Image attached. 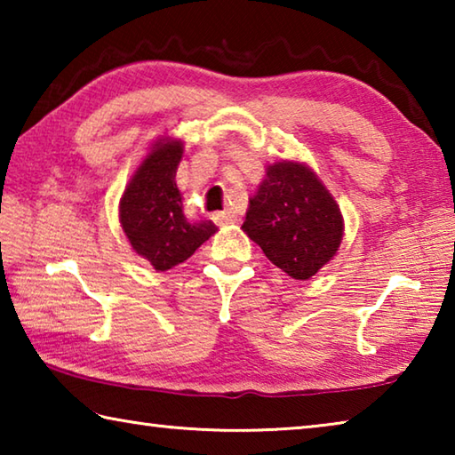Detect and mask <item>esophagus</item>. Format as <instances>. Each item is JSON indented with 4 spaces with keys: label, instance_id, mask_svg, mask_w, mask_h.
Wrapping results in <instances>:
<instances>
[{
    "label": "esophagus",
    "instance_id": "1",
    "mask_svg": "<svg viewBox=\"0 0 455 455\" xmlns=\"http://www.w3.org/2000/svg\"><path fill=\"white\" fill-rule=\"evenodd\" d=\"M212 220L217 222V225H230V222L236 220V214H235V211L227 209V211L214 212V214H212Z\"/></svg>",
    "mask_w": 455,
    "mask_h": 455
}]
</instances>
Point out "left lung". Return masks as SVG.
<instances>
[{"label":"left lung","mask_w":455,"mask_h":455,"mask_svg":"<svg viewBox=\"0 0 455 455\" xmlns=\"http://www.w3.org/2000/svg\"><path fill=\"white\" fill-rule=\"evenodd\" d=\"M249 203L244 233L292 279H311L335 257L343 217L311 168L299 163L268 166Z\"/></svg>","instance_id":"1"}]
</instances>
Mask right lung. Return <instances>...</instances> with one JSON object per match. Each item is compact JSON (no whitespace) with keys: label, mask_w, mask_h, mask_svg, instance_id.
Listing matches in <instances>:
<instances>
[{"label":"right lung","mask_w":455,"mask_h":455,"mask_svg":"<svg viewBox=\"0 0 455 455\" xmlns=\"http://www.w3.org/2000/svg\"><path fill=\"white\" fill-rule=\"evenodd\" d=\"M180 158V142L154 144L120 203V225L130 244L156 271L184 263L217 230L209 220L192 225L184 217L182 196L176 188Z\"/></svg>","instance_id":"1"}]
</instances>
